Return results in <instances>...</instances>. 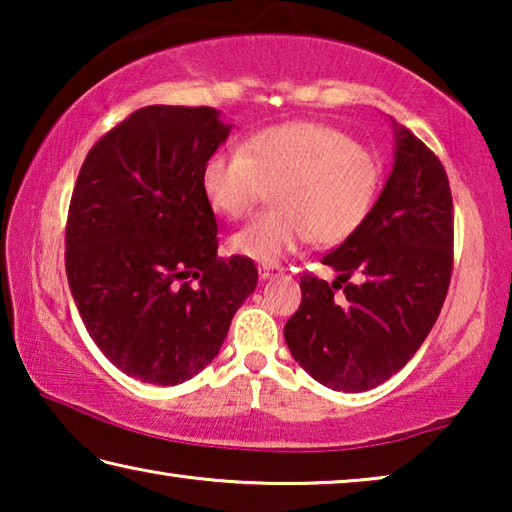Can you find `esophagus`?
Instances as JSON below:
<instances>
[{
  "label": "esophagus",
  "instance_id": "1",
  "mask_svg": "<svg viewBox=\"0 0 512 512\" xmlns=\"http://www.w3.org/2000/svg\"><path fill=\"white\" fill-rule=\"evenodd\" d=\"M257 273H259V277H262V280H266V277L280 275L282 268L277 266V264H259V266H257Z\"/></svg>",
  "mask_w": 512,
  "mask_h": 512
}]
</instances>
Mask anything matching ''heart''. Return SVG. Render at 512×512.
<instances>
[{"mask_svg":"<svg viewBox=\"0 0 512 512\" xmlns=\"http://www.w3.org/2000/svg\"><path fill=\"white\" fill-rule=\"evenodd\" d=\"M381 160L339 128L289 121L244 137L237 151L203 162L207 205L230 221L246 219L268 196L275 207L230 239V250L277 264L302 244H343L372 212L381 187Z\"/></svg>","mask_w":512,"mask_h":512,"instance_id":"heart-1","label":"heart"}]
</instances>
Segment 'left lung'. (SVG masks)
<instances>
[{"instance_id": "8db88e82", "label": "left lung", "mask_w": 512, "mask_h": 512, "mask_svg": "<svg viewBox=\"0 0 512 512\" xmlns=\"http://www.w3.org/2000/svg\"><path fill=\"white\" fill-rule=\"evenodd\" d=\"M339 277H300L284 339L334 391L361 393L406 366L443 309L454 266V205L445 167L397 128L395 164L366 223L323 257Z\"/></svg>"}]
</instances>
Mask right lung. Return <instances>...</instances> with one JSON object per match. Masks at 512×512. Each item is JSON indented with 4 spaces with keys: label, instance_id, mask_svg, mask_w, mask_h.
<instances>
[{
    "label": "right lung",
    "instance_id": "obj_1",
    "mask_svg": "<svg viewBox=\"0 0 512 512\" xmlns=\"http://www.w3.org/2000/svg\"><path fill=\"white\" fill-rule=\"evenodd\" d=\"M230 126L207 106H146L92 146L65 228L67 282L99 350L146 384L201 372L257 284L253 259L216 257L203 162Z\"/></svg>",
    "mask_w": 512,
    "mask_h": 512
}]
</instances>
